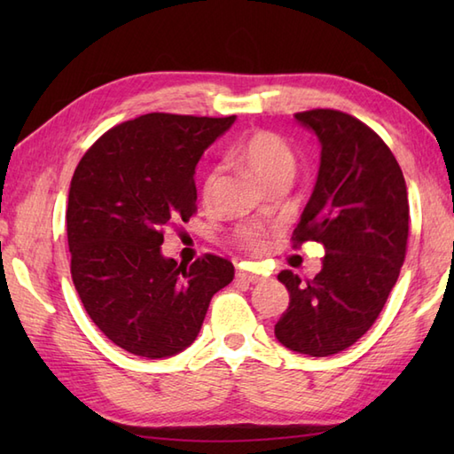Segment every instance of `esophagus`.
Wrapping results in <instances>:
<instances>
[{"label":"esophagus","mask_w":454,"mask_h":454,"mask_svg":"<svg viewBox=\"0 0 454 454\" xmlns=\"http://www.w3.org/2000/svg\"><path fill=\"white\" fill-rule=\"evenodd\" d=\"M236 277H238V281L252 283V285L265 281V277H262V275H259V273H252V271H238V273H236Z\"/></svg>","instance_id":"esophagus-1"}]
</instances>
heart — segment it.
<instances>
[{
	"mask_svg": "<svg viewBox=\"0 0 454 454\" xmlns=\"http://www.w3.org/2000/svg\"><path fill=\"white\" fill-rule=\"evenodd\" d=\"M238 158L267 187L277 185V183H291L296 171V160L291 146L281 137L267 130H257L239 142ZM216 181L218 169L215 168L202 179L205 200H208L215 192ZM263 238L265 230L262 226H246L239 230V242L247 249H262Z\"/></svg>",
	"mask_w": 454,
	"mask_h": 454,
	"instance_id": "1",
	"label": "heart"
}]
</instances>
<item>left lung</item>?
<instances>
[{"label": "left lung", "mask_w": 454, "mask_h": 454, "mask_svg": "<svg viewBox=\"0 0 454 454\" xmlns=\"http://www.w3.org/2000/svg\"><path fill=\"white\" fill-rule=\"evenodd\" d=\"M294 119L316 134L322 156L293 242L322 244L325 257L312 281L278 273L291 302L275 337L291 351L327 356L369 332L398 281L410 228L408 189L390 148L359 119L333 109Z\"/></svg>", "instance_id": "1"}]
</instances>
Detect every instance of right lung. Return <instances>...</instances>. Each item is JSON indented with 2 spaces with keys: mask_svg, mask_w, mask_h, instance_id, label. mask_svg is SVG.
I'll list each match as a JSON object with an SVG mask.
<instances>
[{
  "mask_svg": "<svg viewBox=\"0 0 454 454\" xmlns=\"http://www.w3.org/2000/svg\"><path fill=\"white\" fill-rule=\"evenodd\" d=\"M236 117L148 113L117 124L85 152L67 195L72 281L95 325L146 359L197 340L210 298L234 265L207 254L183 265L163 257V228L197 210L195 168Z\"/></svg>",
  "mask_w": 454,
  "mask_h": 454,
  "instance_id": "right-lung-1",
  "label": "right lung"
}]
</instances>
